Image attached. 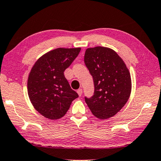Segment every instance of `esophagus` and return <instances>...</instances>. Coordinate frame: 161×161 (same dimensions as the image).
Masks as SVG:
<instances>
[{
  "instance_id": "34e87169",
  "label": "esophagus",
  "mask_w": 161,
  "mask_h": 161,
  "mask_svg": "<svg viewBox=\"0 0 161 161\" xmlns=\"http://www.w3.org/2000/svg\"><path fill=\"white\" fill-rule=\"evenodd\" d=\"M76 92H77V93L79 94V96H81L82 95V90L81 89V88H79V89L77 90V91H76Z\"/></svg>"
}]
</instances>
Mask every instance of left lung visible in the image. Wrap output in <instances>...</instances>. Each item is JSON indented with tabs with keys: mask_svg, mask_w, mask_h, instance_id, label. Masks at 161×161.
I'll list each match as a JSON object with an SVG mask.
<instances>
[{
	"mask_svg": "<svg viewBox=\"0 0 161 161\" xmlns=\"http://www.w3.org/2000/svg\"><path fill=\"white\" fill-rule=\"evenodd\" d=\"M84 60L94 84L93 95L85 97V102L98 119L113 117L125 105L131 93L129 70L118 53L106 47L86 49Z\"/></svg>",
	"mask_w": 161,
	"mask_h": 161,
	"instance_id": "8db88e82",
	"label": "left lung"
}]
</instances>
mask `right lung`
Masks as SVG:
<instances>
[{"label":"right lung","mask_w":161,"mask_h":161,"mask_svg":"<svg viewBox=\"0 0 161 161\" xmlns=\"http://www.w3.org/2000/svg\"><path fill=\"white\" fill-rule=\"evenodd\" d=\"M80 48H56L45 53L32 67L28 78L29 99L35 110L51 120L63 117L79 95L71 89L64 71Z\"/></svg>","instance_id":"right-lung-1"}]
</instances>
